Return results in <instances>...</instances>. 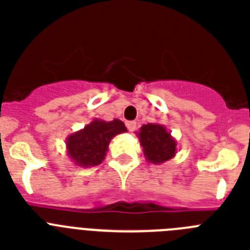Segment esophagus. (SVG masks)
<instances>
[{"instance_id": "esophagus-1", "label": "esophagus", "mask_w": 250, "mask_h": 250, "mask_svg": "<svg viewBox=\"0 0 250 250\" xmlns=\"http://www.w3.org/2000/svg\"><path fill=\"white\" fill-rule=\"evenodd\" d=\"M126 127H127V130H129V131L132 132L134 130L136 129V123H135V121H127Z\"/></svg>"}]
</instances>
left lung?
<instances>
[{"instance_id":"8db88e82","label":"left lung","mask_w":250,"mask_h":250,"mask_svg":"<svg viewBox=\"0 0 250 250\" xmlns=\"http://www.w3.org/2000/svg\"><path fill=\"white\" fill-rule=\"evenodd\" d=\"M135 134L143 146L145 159L150 164H163L173 159L178 152V141L163 124H144Z\"/></svg>"}]
</instances>
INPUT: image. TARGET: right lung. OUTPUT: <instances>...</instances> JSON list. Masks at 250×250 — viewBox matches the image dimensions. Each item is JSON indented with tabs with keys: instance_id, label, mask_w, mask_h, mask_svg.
<instances>
[{
	"instance_id": "right-lung-1",
	"label": "right lung",
	"mask_w": 250,
	"mask_h": 250,
	"mask_svg": "<svg viewBox=\"0 0 250 250\" xmlns=\"http://www.w3.org/2000/svg\"><path fill=\"white\" fill-rule=\"evenodd\" d=\"M125 124L119 119L105 121L92 119L85 127L66 138V152L76 167H98L105 160L110 141L119 134L126 132Z\"/></svg>"
}]
</instances>
